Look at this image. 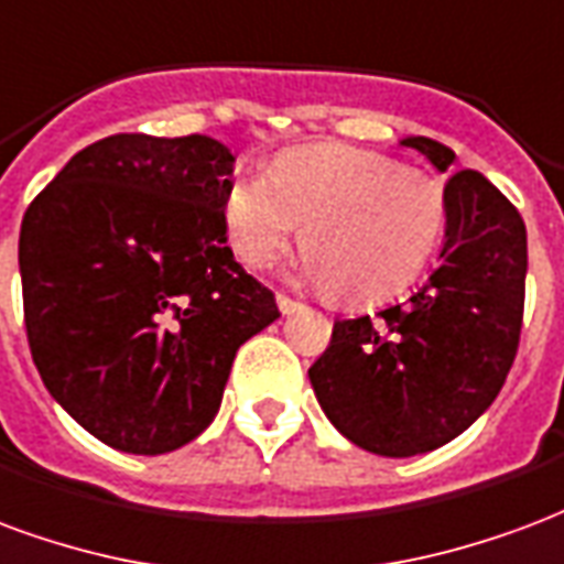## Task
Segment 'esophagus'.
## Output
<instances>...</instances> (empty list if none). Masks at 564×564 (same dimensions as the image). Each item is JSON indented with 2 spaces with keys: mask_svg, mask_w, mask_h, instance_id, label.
I'll use <instances>...</instances> for the list:
<instances>
[{
  "mask_svg": "<svg viewBox=\"0 0 564 564\" xmlns=\"http://www.w3.org/2000/svg\"><path fill=\"white\" fill-rule=\"evenodd\" d=\"M276 303H279V312H282V315H294V312L303 310V303L294 297H288V294H279Z\"/></svg>",
  "mask_w": 564,
  "mask_h": 564,
  "instance_id": "1",
  "label": "esophagus"
}]
</instances>
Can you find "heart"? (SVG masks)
I'll use <instances>...</instances> for the list:
<instances>
[{
    "label": "heart",
    "mask_w": 564,
    "mask_h": 564,
    "mask_svg": "<svg viewBox=\"0 0 564 564\" xmlns=\"http://www.w3.org/2000/svg\"><path fill=\"white\" fill-rule=\"evenodd\" d=\"M221 216L237 258L267 267L307 221L303 273L351 300L388 297L412 282L445 231L433 176L357 147L282 155L267 176L234 180Z\"/></svg>",
    "instance_id": "heart-1"
}]
</instances>
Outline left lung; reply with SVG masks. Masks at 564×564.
<instances>
[{
    "label": "left lung",
    "instance_id": "obj_1",
    "mask_svg": "<svg viewBox=\"0 0 564 564\" xmlns=\"http://www.w3.org/2000/svg\"><path fill=\"white\" fill-rule=\"evenodd\" d=\"M447 174L454 150L402 138ZM442 261L412 297L376 318L333 324L310 369L318 405L339 433L378 456L447 445L499 397L517 355L525 294V225L478 171L445 186Z\"/></svg>",
    "mask_w": 564,
    "mask_h": 564
}]
</instances>
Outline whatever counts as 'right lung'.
<instances>
[{
    "instance_id": "obj_1",
    "label": "right lung",
    "mask_w": 564,
    "mask_h": 564,
    "mask_svg": "<svg viewBox=\"0 0 564 564\" xmlns=\"http://www.w3.org/2000/svg\"><path fill=\"white\" fill-rule=\"evenodd\" d=\"M234 152L207 134H110L29 204L20 279L44 388L98 442L167 454L207 430L237 348L279 318L234 261Z\"/></svg>"
}]
</instances>
